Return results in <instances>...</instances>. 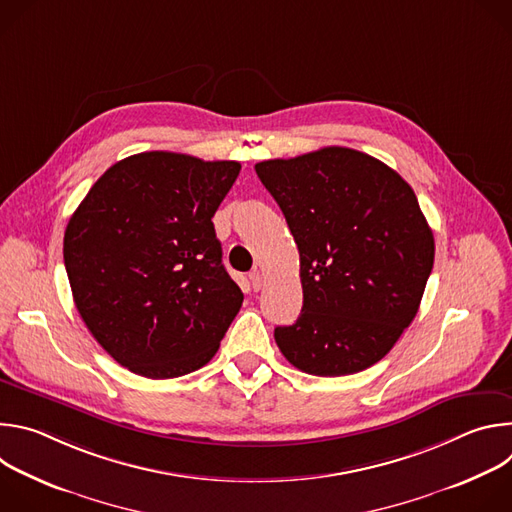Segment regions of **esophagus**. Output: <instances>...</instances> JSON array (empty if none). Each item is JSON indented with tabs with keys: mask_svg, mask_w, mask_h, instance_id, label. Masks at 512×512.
<instances>
[{
	"mask_svg": "<svg viewBox=\"0 0 512 512\" xmlns=\"http://www.w3.org/2000/svg\"><path fill=\"white\" fill-rule=\"evenodd\" d=\"M249 281H251V287H253L255 291H259L261 285H263V273H261L259 269H253V271L249 273Z\"/></svg>",
	"mask_w": 512,
	"mask_h": 512,
	"instance_id": "1",
	"label": "esophagus"
}]
</instances>
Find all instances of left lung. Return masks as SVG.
Returning <instances> with one entry per match:
<instances>
[{"mask_svg":"<svg viewBox=\"0 0 512 512\" xmlns=\"http://www.w3.org/2000/svg\"><path fill=\"white\" fill-rule=\"evenodd\" d=\"M300 251L302 314L275 328L296 369L344 377L379 362L413 322L433 233L411 186L381 160L322 148L255 164Z\"/></svg>","mask_w":512,"mask_h":512,"instance_id":"8db88e82","label":"left lung"}]
</instances>
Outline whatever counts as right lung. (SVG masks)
Returning a JSON list of instances; mask_svg holds the SVG:
<instances>
[{"mask_svg":"<svg viewBox=\"0 0 512 512\" xmlns=\"http://www.w3.org/2000/svg\"><path fill=\"white\" fill-rule=\"evenodd\" d=\"M239 172V162L135 154L70 216L62 251L75 306L131 373L174 379L204 367L241 310L212 225Z\"/></svg>","mask_w":512,"mask_h":512,"instance_id":"obj_1","label":"right lung"}]
</instances>
